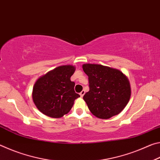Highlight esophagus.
<instances>
[{
	"mask_svg": "<svg viewBox=\"0 0 160 160\" xmlns=\"http://www.w3.org/2000/svg\"><path fill=\"white\" fill-rule=\"evenodd\" d=\"M85 90H82V91L80 93V97H82L84 96V94H85Z\"/></svg>",
	"mask_w": 160,
	"mask_h": 160,
	"instance_id": "1",
	"label": "esophagus"
}]
</instances>
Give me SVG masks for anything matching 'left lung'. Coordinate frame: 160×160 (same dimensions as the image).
<instances>
[{
	"label": "left lung",
	"mask_w": 160,
	"mask_h": 160,
	"mask_svg": "<svg viewBox=\"0 0 160 160\" xmlns=\"http://www.w3.org/2000/svg\"><path fill=\"white\" fill-rule=\"evenodd\" d=\"M82 69L88 76L90 88L83 99L92 113L102 119L118 114L131 97L127 77L120 70L98 64H84Z\"/></svg>",
	"instance_id": "obj_1"
}]
</instances>
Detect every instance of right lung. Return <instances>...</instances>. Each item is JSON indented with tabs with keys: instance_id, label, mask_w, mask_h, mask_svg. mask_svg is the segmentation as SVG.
I'll return each instance as SVG.
<instances>
[{
	"instance_id": "obj_1",
	"label": "right lung",
	"mask_w": 160,
	"mask_h": 160,
	"mask_svg": "<svg viewBox=\"0 0 160 160\" xmlns=\"http://www.w3.org/2000/svg\"><path fill=\"white\" fill-rule=\"evenodd\" d=\"M75 68L62 66L37 80L32 92L34 104L40 112L52 118H61L70 112L75 99L80 97L70 80Z\"/></svg>"
}]
</instances>
